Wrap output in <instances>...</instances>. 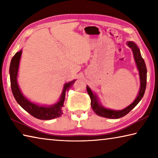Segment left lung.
Listing matches in <instances>:
<instances>
[{
	"label": "left lung",
	"instance_id": "left-lung-1",
	"mask_svg": "<svg viewBox=\"0 0 158 158\" xmlns=\"http://www.w3.org/2000/svg\"><path fill=\"white\" fill-rule=\"evenodd\" d=\"M127 46L132 51L136 65H137L139 73V74L140 77L139 91L137 97L136 98L135 101H134L131 105L127 106L126 108L122 109V110L116 111L113 110V109H106L103 106H102L99 103L97 95L92 92V90H90L89 86H87V92L89 93L90 98V101H91L90 102L91 107L95 113L100 116L111 119H116L125 116V115H127L132 109H133L136 106H137V104L139 102L140 100L142 99L144 95V93H145L147 79V69L146 67L145 62H144L143 58L141 57L140 50L137 46V44L134 43L133 42H127Z\"/></svg>",
	"mask_w": 158,
	"mask_h": 158
}]
</instances>
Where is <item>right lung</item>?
Wrapping results in <instances>:
<instances>
[{
    "instance_id": "right-lung-1",
    "label": "right lung",
    "mask_w": 158,
    "mask_h": 158,
    "mask_svg": "<svg viewBox=\"0 0 158 158\" xmlns=\"http://www.w3.org/2000/svg\"><path fill=\"white\" fill-rule=\"evenodd\" d=\"M22 51H19L15 53L11 60L10 65V83H11V89L12 94L14 95L16 101L25 111L30 114L31 116L40 120H51L60 117L63 114V107L64 102L65 100L67 92L73 86L76 80L66 83L64 85L62 94L60 95V100L52 106H40L29 101L27 98L22 94L19 87L17 83V76L19 61Z\"/></svg>"
}]
</instances>
